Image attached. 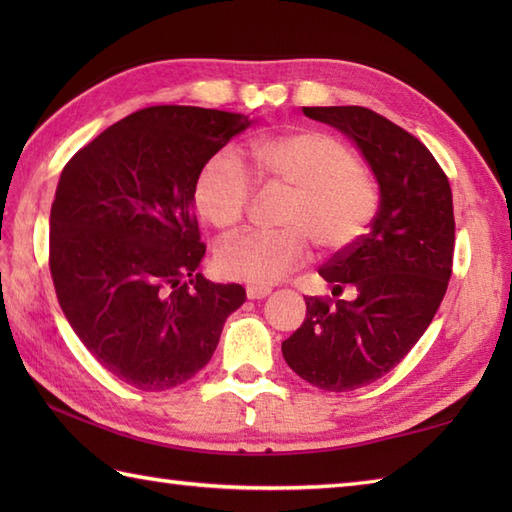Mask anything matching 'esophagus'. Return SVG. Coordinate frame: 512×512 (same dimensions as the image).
Masks as SVG:
<instances>
[{
  "instance_id": "obj_1",
  "label": "esophagus",
  "mask_w": 512,
  "mask_h": 512,
  "mask_svg": "<svg viewBox=\"0 0 512 512\" xmlns=\"http://www.w3.org/2000/svg\"><path fill=\"white\" fill-rule=\"evenodd\" d=\"M270 295V288L268 286H248L246 288V297L248 299H264Z\"/></svg>"
}]
</instances>
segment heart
Listing matches in <instances>:
<instances>
[{
	"mask_svg": "<svg viewBox=\"0 0 512 512\" xmlns=\"http://www.w3.org/2000/svg\"><path fill=\"white\" fill-rule=\"evenodd\" d=\"M250 170L231 151H220L195 180V206L215 228L242 224L255 200V180L288 191L275 231L237 233L215 250L222 275L275 284L308 262L312 239L328 253L354 246L378 213V184L354 151L317 129H297L250 140Z\"/></svg>",
	"mask_w": 512,
	"mask_h": 512,
	"instance_id": "obj_1",
	"label": "heart"
}]
</instances>
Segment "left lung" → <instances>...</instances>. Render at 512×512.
Returning a JSON list of instances; mask_svg holds the SVG:
<instances>
[{
	"mask_svg": "<svg viewBox=\"0 0 512 512\" xmlns=\"http://www.w3.org/2000/svg\"><path fill=\"white\" fill-rule=\"evenodd\" d=\"M354 138L380 187L372 231L319 275L354 301L306 297V321L281 343L310 385L352 391L391 372L436 317L453 273L455 217L447 173L420 140L367 107H303Z\"/></svg>",
	"mask_w": 512,
	"mask_h": 512,
	"instance_id": "1",
	"label": "left lung"
}]
</instances>
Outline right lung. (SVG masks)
Instances as JSON below:
<instances>
[{"label": "right lung", "mask_w": 512, "mask_h": 512, "mask_svg": "<svg viewBox=\"0 0 512 512\" xmlns=\"http://www.w3.org/2000/svg\"><path fill=\"white\" fill-rule=\"evenodd\" d=\"M248 116L154 105L68 160L50 211V275L65 319L107 372L143 391L187 383L211 361L239 284L195 268L202 167Z\"/></svg>", "instance_id": "right-lung-1"}]
</instances>
